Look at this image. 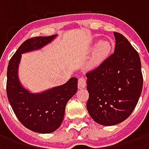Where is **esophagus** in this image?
I'll use <instances>...</instances> for the list:
<instances>
[{"label":"esophagus","mask_w":149,"mask_h":149,"mask_svg":"<svg viewBox=\"0 0 149 149\" xmlns=\"http://www.w3.org/2000/svg\"><path fill=\"white\" fill-rule=\"evenodd\" d=\"M86 86V80L84 77H80L78 79V88H84Z\"/></svg>","instance_id":"esophagus-1"}]
</instances>
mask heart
Segmentation results:
<instances>
[{
    "instance_id": "1",
    "label": "heart",
    "mask_w": 149,
    "mask_h": 149,
    "mask_svg": "<svg viewBox=\"0 0 149 149\" xmlns=\"http://www.w3.org/2000/svg\"><path fill=\"white\" fill-rule=\"evenodd\" d=\"M112 49V44L107 40H102L98 43L94 49L92 58L89 62V67L93 68L100 65L109 56Z\"/></svg>"
}]
</instances>
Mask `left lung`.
I'll return each instance as SVG.
<instances>
[{
	"label": "left lung",
	"mask_w": 149,
	"mask_h": 149,
	"mask_svg": "<svg viewBox=\"0 0 149 149\" xmlns=\"http://www.w3.org/2000/svg\"><path fill=\"white\" fill-rule=\"evenodd\" d=\"M113 34L114 52L86 73L88 112L94 121L104 126L117 125L128 118L137 104L143 88L138 52L122 34Z\"/></svg>",
	"instance_id": "1"
}]
</instances>
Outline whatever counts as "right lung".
Masks as SVG:
<instances>
[{
	"mask_svg": "<svg viewBox=\"0 0 149 149\" xmlns=\"http://www.w3.org/2000/svg\"><path fill=\"white\" fill-rule=\"evenodd\" d=\"M56 37H37L22 43L8 62L7 97L15 115L24 127L39 133H50L61 126L66 104L77 91V78L72 77L65 84L33 93L22 86L18 77L21 54L43 48Z\"/></svg>",
	"mask_w": 149,
	"mask_h": 149,
	"instance_id": "right-lung-1",
	"label": "right lung"
}]
</instances>
